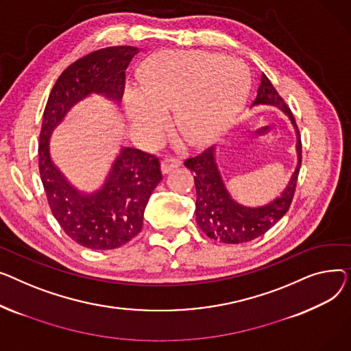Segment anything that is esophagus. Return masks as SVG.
<instances>
[{
  "label": "esophagus",
  "instance_id": "34e87169",
  "mask_svg": "<svg viewBox=\"0 0 351 351\" xmlns=\"http://www.w3.org/2000/svg\"><path fill=\"white\" fill-rule=\"evenodd\" d=\"M181 164H182V161H181L180 158H177V157H167V158H164V160H162V171L167 174V173H170L171 170L180 167Z\"/></svg>",
  "mask_w": 351,
  "mask_h": 351
}]
</instances>
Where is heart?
Returning <instances> with one entry per match:
<instances>
[{
	"mask_svg": "<svg viewBox=\"0 0 351 351\" xmlns=\"http://www.w3.org/2000/svg\"><path fill=\"white\" fill-rule=\"evenodd\" d=\"M248 93V72L239 60L210 52H173L149 62L143 89L129 88V120L147 136L158 134L174 110L180 134L204 144L231 128Z\"/></svg>",
	"mask_w": 351,
	"mask_h": 351,
	"instance_id": "1",
	"label": "heart"
}]
</instances>
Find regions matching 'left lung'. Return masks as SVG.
Masks as SVG:
<instances>
[{"mask_svg": "<svg viewBox=\"0 0 351 351\" xmlns=\"http://www.w3.org/2000/svg\"><path fill=\"white\" fill-rule=\"evenodd\" d=\"M275 106L289 117L296 132L298 164L291 176L289 182L269 202L258 207H250L235 201L225 189L222 177L215 162V146L208 147L197 157L185 160L184 166L194 173L197 190L195 219L201 231L211 239L223 243H242L252 241L272 226L289 210L296 189V181L302 162V143L293 114L285 105L282 97L265 73L261 76V84L256 97L251 108Z\"/></svg>", "mask_w": 351, "mask_h": 351, "instance_id": "left-lung-1", "label": "left lung"}]
</instances>
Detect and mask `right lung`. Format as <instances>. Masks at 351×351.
I'll return each mask as SVG.
<instances>
[{
    "mask_svg": "<svg viewBox=\"0 0 351 351\" xmlns=\"http://www.w3.org/2000/svg\"><path fill=\"white\" fill-rule=\"evenodd\" d=\"M138 51L109 47L77 59L58 77L44 110L38 160L49 207L65 234L89 250L119 248L141 231L144 210L162 178L161 162L154 154L121 147L100 187L79 191L55 167L49 143L68 113L89 96L120 105L126 69Z\"/></svg>",
    "mask_w": 351,
    "mask_h": 351,
    "instance_id": "obj_1",
    "label": "right lung"
}]
</instances>
